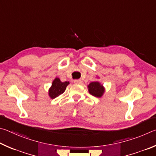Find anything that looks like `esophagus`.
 I'll use <instances>...</instances> for the list:
<instances>
[{
	"label": "esophagus",
	"instance_id": "esophagus-1",
	"mask_svg": "<svg viewBox=\"0 0 156 156\" xmlns=\"http://www.w3.org/2000/svg\"><path fill=\"white\" fill-rule=\"evenodd\" d=\"M74 82H75V83H77V84H81L83 83L82 81H81V80H76L74 81Z\"/></svg>",
	"mask_w": 156,
	"mask_h": 156
}]
</instances>
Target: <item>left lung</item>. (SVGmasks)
I'll list each match as a JSON object with an SVG mask.
<instances>
[{
    "label": "left lung",
    "mask_w": 156,
    "mask_h": 156,
    "mask_svg": "<svg viewBox=\"0 0 156 156\" xmlns=\"http://www.w3.org/2000/svg\"><path fill=\"white\" fill-rule=\"evenodd\" d=\"M97 79H99V76H97ZM87 86H88L89 93L92 96L98 98L102 97L105 92V88L103 86V84L99 82V81H95L90 83Z\"/></svg>",
    "instance_id": "left-lung-1"
}]
</instances>
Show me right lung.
I'll use <instances>...</instances> for the list:
<instances>
[{"mask_svg": "<svg viewBox=\"0 0 156 156\" xmlns=\"http://www.w3.org/2000/svg\"><path fill=\"white\" fill-rule=\"evenodd\" d=\"M69 81L62 82L59 77H55L52 82L51 86L48 89V96L51 99H55L59 97L60 94H63L67 86L69 84Z\"/></svg>", "mask_w": 156, "mask_h": 156, "instance_id": "1", "label": "right lung"}]
</instances>
